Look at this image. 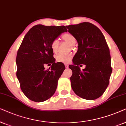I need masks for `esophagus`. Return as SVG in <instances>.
Here are the masks:
<instances>
[{
    "label": "esophagus",
    "mask_w": 126,
    "mask_h": 126,
    "mask_svg": "<svg viewBox=\"0 0 126 126\" xmlns=\"http://www.w3.org/2000/svg\"><path fill=\"white\" fill-rule=\"evenodd\" d=\"M64 65H65V67H66V68H67L68 67V65L67 64H65Z\"/></svg>",
    "instance_id": "esophagus-1"
}]
</instances>
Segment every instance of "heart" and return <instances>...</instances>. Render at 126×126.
<instances>
[{
    "mask_svg": "<svg viewBox=\"0 0 126 126\" xmlns=\"http://www.w3.org/2000/svg\"><path fill=\"white\" fill-rule=\"evenodd\" d=\"M62 39L67 43L70 46H74L76 43L77 40L76 38L73 35H72L70 33H65L62 37ZM59 46V41L58 39L53 40L51 43V48L53 52H56L58 50V48ZM72 55L70 53H59L55 57L56 60L58 62H61V63H68L71 59Z\"/></svg>",
    "mask_w": 126,
    "mask_h": 126,
    "instance_id": "heart-1",
    "label": "heart"
}]
</instances>
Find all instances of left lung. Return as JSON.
Segmentation results:
<instances>
[{"label": "left lung", "instance_id": "8db88e82", "mask_svg": "<svg viewBox=\"0 0 126 126\" xmlns=\"http://www.w3.org/2000/svg\"><path fill=\"white\" fill-rule=\"evenodd\" d=\"M76 38L78 51L74 56L70 78L71 88L79 97L93 100L103 95L110 83L112 73L110 49L101 31L89 22L66 26ZM85 64L80 70L78 66Z\"/></svg>", "mask_w": 126, "mask_h": 126}]
</instances>
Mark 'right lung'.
Masks as SVG:
<instances>
[{
    "label": "right lung",
    "instance_id": "obj_1",
    "mask_svg": "<svg viewBox=\"0 0 126 126\" xmlns=\"http://www.w3.org/2000/svg\"><path fill=\"white\" fill-rule=\"evenodd\" d=\"M67 32L65 26L37 25L23 38L16 55V75L22 91L32 101H46L56 91L65 66L55 63L51 45L53 40ZM51 64V69H45L46 64Z\"/></svg>",
    "mask_w": 126,
    "mask_h": 126
}]
</instances>
